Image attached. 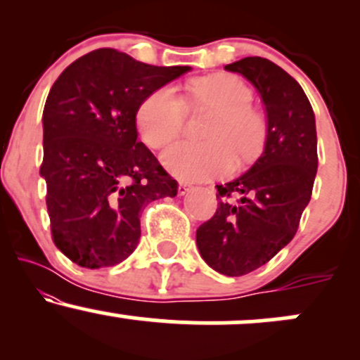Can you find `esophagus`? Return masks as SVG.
I'll return each instance as SVG.
<instances>
[{
  "mask_svg": "<svg viewBox=\"0 0 360 360\" xmlns=\"http://www.w3.org/2000/svg\"><path fill=\"white\" fill-rule=\"evenodd\" d=\"M193 189L191 184L188 183H179V188H177V193H179V196H184V194H188L189 191Z\"/></svg>",
  "mask_w": 360,
  "mask_h": 360,
  "instance_id": "1",
  "label": "esophagus"
}]
</instances>
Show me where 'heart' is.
Returning <instances> with one entry per match:
<instances>
[{
	"label": "heart",
	"instance_id": "heart-1",
	"mask_svg": "<svg viewBox=\"0 0 360 360\" xmlns=\"http://www.w3.org/2000/svg\"><path fill=\"white\" fill-rule=\"evenodd\" d=\"M252 91L233 74H213L191 82V103L214 111L206 142H177L166 148L162 162L186 181H205L229 172L235 154L257 155L266 140V120L252 106ZM186 122L183 98L171 86L155 89L140 105L137 125L147 146L160 148L181 134Z\"/></svg>",
	"mask_w": 360,
	"mask_h": 360
}]
</instances>
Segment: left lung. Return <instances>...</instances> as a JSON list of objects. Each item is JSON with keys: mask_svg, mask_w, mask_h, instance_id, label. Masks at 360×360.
<instances>
[{"mask_svg": "<svg viewBox=\"0 0 360 360\" xmlns=\"http://www.w3.org/2000/svg\"><path fill=\"white\" fill-rule=\"evenodd\" d=\"M225 69L242 74L260 94L266 146L245 174L217 186L220 203L196 230V245L212 269L243 276L269 262L298 230L318 169L316 125L303 88L274 62L245 57Z\"/></svg>", "mask_w": 360, "mask_h": 360, "instance_id": "obj_1", "label": "left lung"}]
</instances>
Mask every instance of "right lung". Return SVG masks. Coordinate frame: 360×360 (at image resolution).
<instances>
[{"mask_svg":"<svg viewBox=\"0 0 360 360\" xmlns=\"http://www.w3.org/2000/svg\"><path fill=\"white\" fill-rule=\"evenodd\" d=\"M189 65L143 64L115 49L74 60L44 108V162L53 243L86 269L117 266L139 245L140 212L177 183L139 142L137 111Z\"/></svg>","mask_w":360,"mask_h":360,"instance_id":"right-lung-1","label":"right lung"}]
</instances>
